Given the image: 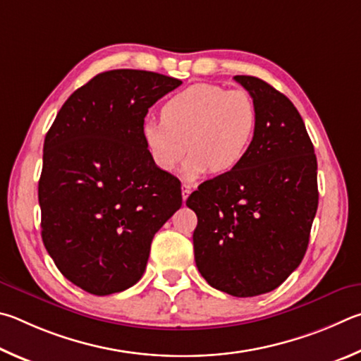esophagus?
<instances>
[{
  "instance_id": "obj_1",
  "label": "esophagus",
  "mask_w": 361,
  "mask_h": 361,
  "mask_svg": "<svg viewBox=\"0 0 361 361\" xmlns=\"http://www.w3.org/2000/svg\"><path fill=\"white\" fill-rule=\"evenodd\" d=\"M190 193H192V187L188 184H182V200L185 201Z\"/></svg>"
}]
</instances>
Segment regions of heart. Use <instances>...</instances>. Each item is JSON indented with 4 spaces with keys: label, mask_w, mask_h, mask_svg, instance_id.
Returning a JSON list of instances; mask_svg holds the SVG:
<instances>
[{
    "label": "heart",
    "mask_w": 361,
    "mask_h": 361,
    "mask_svg": "<svg viewBox=\"0 0 361 361\" xmlns=\"http://www.w3.org/2000/svg\"><path fill=\"white\" fill-rule=\"evenodd\" d=\"M257 123V106L247 90L195 84L163 104L161 120L144 122L142 139L161 171L173 173L188 147L192 154L185 164L187 177L209 169L224 174L245 160Z\"/></svg>",
    "instance_id": "obj_1"
}]
</instances>
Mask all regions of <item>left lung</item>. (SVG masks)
<instances>
[{
  "label": "left lung",
  "mask_w": 361,
  "mask_h": 361,
  "mask_svg": "<svg viewBox=\"0 0 361 361\" xmlns=\"http://www.w3.org/2000/svg\"><path fill=\"white\" fill-rule=\"evenodd\" d=\"M255 101L257 133L236 169L187 200L198 225L195 262L211 287L268 293L300 267L319 206L317 158L292 101L254 75H235Z\"/></svg>",
  "instance_id": "left-lung-1"
}]
</instances>
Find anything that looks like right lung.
Segmentation results:
<instances>
[{
	"instance_id": "add662e5",
	"label": "right lung",
	"mask_w": 361,
	"mask_h": 361,
	"mask_svg": "<svg viewBox=\"0 0 361 361\" xmlns=\"http://www.w3.org/2000/svg\"><path fill=\"white\" fill-rule=\"evenodd\" d=\"M182 80L114 69L78 88L44 139L41 235L60 273L98 296L141 279L155 233L182 206L180 182L152 161L149 107Z\"/></svg>"
}]
</instances>
